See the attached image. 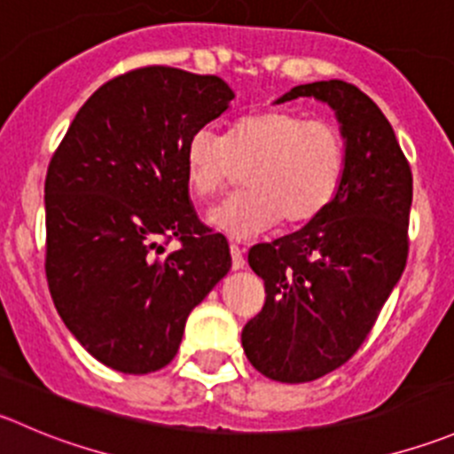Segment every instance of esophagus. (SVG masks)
<instances>
[{"label": "esophagus", "mask_w": 454, "mask_h": 454, "mask_svg": "<svg viewBox=\"0 0 454 454\" xmlns=\"http://www.w3.org/2000/svg\"><path fill=\"white\" fill-rule=\"evenodd\" d=\"M231 254H232V270H241L246 266L244 259V248L239 244H231Z\"/></svg>", "instance_id": "obj_1"}]
</instances>
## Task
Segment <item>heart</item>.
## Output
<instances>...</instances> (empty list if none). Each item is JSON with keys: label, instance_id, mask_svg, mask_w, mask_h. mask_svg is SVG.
<instances>
[{"label": "heart", "instance_id": "b5f03b06", "mask_svg": "<svg viewBox=\"0 0 454 454\" xmlns=\"http://www.w3.org/2000/svg\"><path fill=\"white\" fill-rule=\"evenodd\" d=\"M246 170L248 188L208 213L232 239H250L275 223L301 226L337 195L346 170V139L333 121L290 108H268L232 124L228 135L200 129L184 146L188 188L201 200L217 195Z\"/></svg>", "mask_w": 454, "mask_h": 454}]
</instances>
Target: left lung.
Here are the masks:
<instances>
[{
  "label": "left lung",
  "mask_w": 454,
  "mask_h": 454,
  "mask_svg": "<svg viewBox=\"0 0 454 454\" xmlns=\"http://www.w3.org/2000/svg\"><path fill=\"white\" fill-rule=\"evenodd\" d=\"M297 97L334 108L346 170L319 217L248 253L266 301L241 330V346L263 377L281 384L319 380L357 353L406 268L412 204L411 164L366 92L330 79L294 86L277 104Z\"/></svg>",
  "instance_id": "8db88e82"
}]
</instances>
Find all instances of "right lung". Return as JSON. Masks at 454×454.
I'll return each mask as SVG.
<instances>
[{
  "mask_svg": "<svg viewBox=\"0 0 454 454\" xmlns=\"http://www.w3.org/2000/svg\"><path fill=\"white\" fill-rule=\"evenodd\" d=\"M235 92L215 74L144 66L79 108L46 173V279L57 312L104 366L173 362L192 308L231 270L197 219L184 146ZM177 240L170 254L165 244Z\"/></svg>",
  "mask_w": 454,
  "mask_h": 454,
  "instance_id": "add662e5",
  "label": "right lung"
}]
</instances>
